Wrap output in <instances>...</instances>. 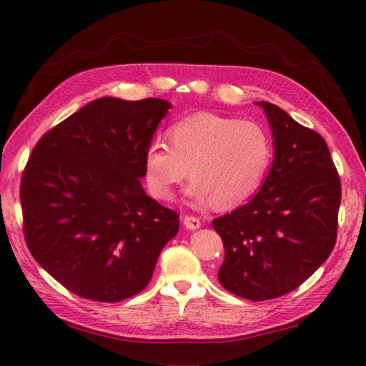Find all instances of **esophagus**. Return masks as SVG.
<instances>
[{
    "mask_svg": "<svg viewBox=\"0 0 366 366\" xmlns=\"http://www.w3.org/2000/svg\"><path fill=\"white\" fill-rule=\"evenodd\" d=\"M184 227L187 229H198L201 227V219L195 215H185L184 217Z\"/></svg>",
    "mask_w": 366,
    "mask_h": 366,
    "instance_id": "obj_1",
    "label": "esophagus"
}]
</instances>
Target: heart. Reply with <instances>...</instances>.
Segmentation results:
<instances>
[{"label": "heart", "instance_id": "b5f03b06", "mask_svg": "<svg viewBox=\"0 0 366 366\" xmlns=\"http://www.w3.org/2000/svg\"><path fill=\"white\" fill-rule=\"evenodd\" d=\"M169 143L154 139L144 152V177L151 193L169 199L189 173L197 203L234 207L252 198L274 159V142L259 122L201 112L174 122Z\"/></svg>", "mask_w": 366, "mask_h": 366}]
</instances>
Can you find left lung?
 I'll return each mask as SVG.
<instances>
[{
    "label": "left lung",
    "instance_id": "1",
    "mask_svg": "<svg viewBox=\"0 0 366 366\" xmlns=\"http://www.w3.org/2000/svg\"><path fill=\"white\" fill-rule=\"evenodd\" d=\"M258 105L272 129L274 163L252 201L212 222L224 245L220 285L254 302L294 291L329 258L341 203L324 138L280 107Z\"/></svg>",
    "mask_w": 366,
    "mask_h": 366
}]
</instances>
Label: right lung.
<instances>
[{"label": "right lung", "mask_w": 366, "mask_h": 366, "mask_svg": "<svg viewBox=\"0 0 366 366\" xmlns=\"http://www.w3.org/2000/svg\"><path fill=\"white\" fill-rule=\"evenodd\" d=\"M171 105L100 97L39 139L21 174L23 234L33 258L83 299L142 292L179 214L149 198L144 152Z\"/></svg>", "instance_id": "obj_1"}]
</instances>
